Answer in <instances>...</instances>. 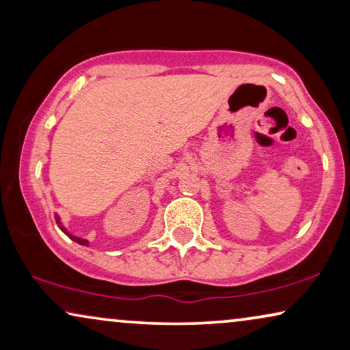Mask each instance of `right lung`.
Returning <instances> with one entry per match:
<instances>
[{"label": "right lung", "instance_id": "obj_1", "mask_svg": "<svg viewBox=\"0 0 350 350\" xmlns=\"http://www.w3.org/2000/svg\"><path fill=\"white\" fill-rule=\"evenodd\" d=\"M55 221L59 223V226H60V229L62 231H65V234H68V231H66V229L62 226V223H60V218H59V215H55ZM68 236L73 239L75 242H78V243H81V245H89V241H85V239H81V237H75V236H71V234H68Z\"/></svg>", "mask_w": 350, "mask_h": 350}]
</instances>
